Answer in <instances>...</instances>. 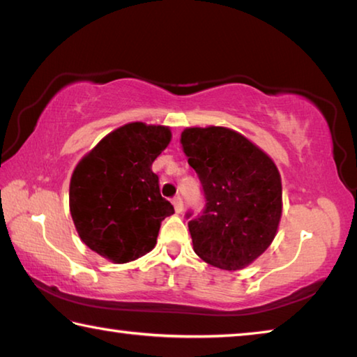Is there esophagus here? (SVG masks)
Returning <instances> with one entry per match:
<instances>
[{
    "mask_svg": "<svg viewBox=\"0 0 357 357\" xmlns=\"http://www.w3.org/2000/svg\"><path fill=\"white\" fill-rule=\"evenodd\" d=\"M172 203H173V206H174V211H176V214L183 213V209H184L183 198H181V197H174L173 200H172Z\"/></svg>",
    "mask_w": 357,
    "mask_h": 357,
    "instance_id": "34e87169",
    "label": "esophagus"
}]
</instances>
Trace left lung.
Segmentation results:
<instances>
[{
  "instance_id": "8db88e82",
  "label": "left lung",
  "mask_w": 357,
  "mask_h": 357,
  "mask_svg": "<svg viewBox=\"0 0 357 357\" xmlns=\"http://www.w3.org/2000/svg\"><path fill=\"white\" fill-rule=\"evenodd\" d=\"M204 192L200 215L187 213L193 250L203 261L238 271L273 243L282 217V179L273 159L239 132L209 126L181 134Z\"/></svg>"
}]
</instances>
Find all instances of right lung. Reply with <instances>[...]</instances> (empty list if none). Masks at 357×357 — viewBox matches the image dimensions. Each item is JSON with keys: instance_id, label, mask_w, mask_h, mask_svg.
I'll list each match as a JSON object with an SVG mask.
<instances>
[{"instance_id": "add662e5", "label": "right lung", "mask_w": 357, "mask_h": 357, "mask_svg": "<svg viewBox=\"0 0 357 357\" xmlns=\"http://www.w3.org/2000/svg\"><path fill=\"white\" fill-rule=\"evenodd\" d=\"M172 140L170 128L129 123L113 130L78 162L69 208L89 249L123 264L154 249L160 223L172 215L153 162Z\"/></svg>"}]
</instances>
